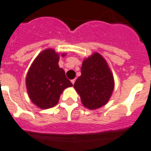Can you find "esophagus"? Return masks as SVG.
I'll return each mask as SVG.
<instances>
[{
  "label": "esophagus",
  "instance_id": "obj_1",
  "mask_svg": "<svg viewBox=\"0 0 151 151\" xmlns=\"http://www.w3.org/2000/svg\"><path fill=\"white\" fill-rule=\"evenodd\" d=\"M75 81H76V80L75 79H73V80H71V83H72V84H74V83H75Z\"/></svg>",
  "mask_w": 151,
  "mask_h": 151
}]
</instances>
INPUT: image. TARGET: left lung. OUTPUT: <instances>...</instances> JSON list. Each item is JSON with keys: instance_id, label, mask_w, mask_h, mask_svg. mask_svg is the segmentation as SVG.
Here are the masks:
<instances>
[{"instance_id": "left-lung-1", "label": "left lung", "mask_w": 151, "mask_h": 151, "mask_svg": "<svg viewBox=\"0 0 151 151\" xmlns=\"http://www.w3.org/2000/svg\"><path fill=\"white\" fill-rule=\"evenodd\" d=\"M81 75L73 87L81 96L82 104L89 109H96L107 103L114 89L113 75L107 62L98 52L83 61Z\"/></svg>"}]
</instances>
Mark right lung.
Returning a JSON list of instances; mask_svg holds the SVG:
<instances>
[{
	"label": "right lung",
	"instance_id": "right-lung-1",
	"mask_svg": "<svg viewBox=\"0 0 151 151\" xmlns=\"http://www.w3.org/2000/svg\"><path fill=\"white\" fill-rule=\"evenodd\" d=\"M62 56H65L63 53ZM60 56L52 49L43 50L33 61L26 76V88L33 103L42 109L58 103L65 88L73 86L58 65Z\"/></svg>",
	"mask_w": 151,
	"mask_h": 151
}]
</instances>
